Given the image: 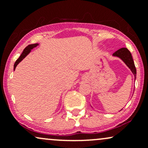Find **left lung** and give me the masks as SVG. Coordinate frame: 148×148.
Instances as JSON below:
<instances>
[{
	"label": "left lung",
	"mask_w": 148,
	"mask_h": 148,
	"mask_svg": "<svg viewBox=\"0 0 148 148\" xmlns=\"http://www.w3.org/2000/svg\"><path fill=\"white\" fill-rule=\"evenodd\" d=\"M113 55L120 57L126 64V65L131 69L132 72L134 75V77L136 79V67H135L132 56V54L130 52V50L126 48H122L115 52V53L113 54Z\"/></svg>",
	"instance_id": "obj_1"
}]
</instances>
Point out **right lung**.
I'll return each instance as SVG.
<instances>
[{"label":"right lung","instance_id":"1","mask_svg":"<svg viewBox=\"0 0 148 148\" xmlns=\"http://www.w3.org/2000/svg\"><path fill=\"white\" fill-rule=\"evenodd\" d=\"M37 46H38V43H34V44L28 45V46L26 47L25 49L23 50V53H22L21 55V56L18 57V60L16 61L14 65V70H15L16 67V66L18 64L19 62H21V61H22L23 60V59L25 58V57L26 56H27V54H28V53H29V52L31 51V50H32V48H35V47H36Z\"/></svg>","mask_w":148,"mask_h":148}]
</instances>
